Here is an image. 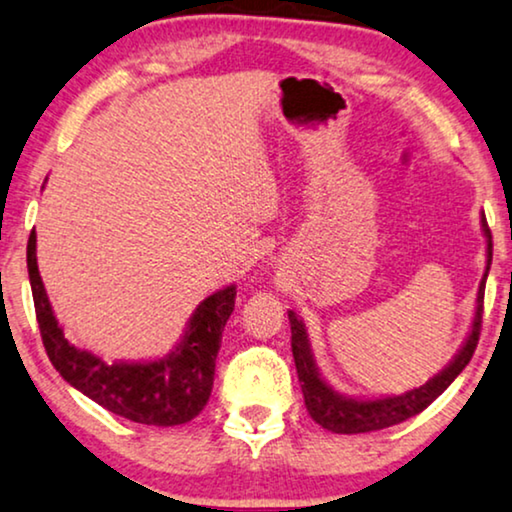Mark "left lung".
<instances>
[{
    "label": "left lung",
    "instance_id": "left-lung-1",
    "mask_svg": "<svg viewBox=\"0 0 512 512\" xmlns=\"http://www.w3.org/2000/svg\"><path fill=\"white\" fill-rule=\"evenodd\" d=\"M482 230L484 235H487V270H484L480 291H477L473 329H470V336L466 338V343H463L459 355H456L454 360L440 371V374L430 378L426 386L409 390V393L404 395L383 397V400H353V397L336 393L334 388L327 386V381H324L320 371L315 367L303 322L298 320L294 310H289L291 353H294L305 407H308V414L313 416L315 423H320L322 428L331 430V433H341V435L371 433V430L397 426V423L407 421V418L421 414L423 409L430 407V404H433L437 397L451 386V381L466 369V364L470 362V357H473L477 348V341H480L482 313H484V284H487V272L491 268V230L487 225V218H482Z\"/></svg>",
    "mask_w": 512,
    "mask_h": 512
}]
</instances>
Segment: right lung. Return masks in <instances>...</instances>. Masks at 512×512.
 Returning a JSON list of instances; mask_svg holds the SVG:
<instances>
[{"mask_svg":"<svg viewBox=\"0 0 512 512\" xmlns=\"http://www.w3.org/2000/svg\"><path fill=\"white\" fill-rule=\"evenodd\" d=\"M28 272L46 355L79 393L112 414L143 426H181L207 407L221 336L235 308L237 291L232 284L197 305L174 353L155 362L108 364L89 350L75 348L58 327L39 277L35 230L28 240Z\"/></svg>","mask_w":512,"mask_h":512,"instance_id":"right-lung-1","label":"right lung"}]
</instances>
